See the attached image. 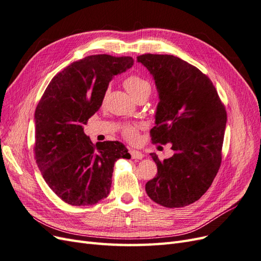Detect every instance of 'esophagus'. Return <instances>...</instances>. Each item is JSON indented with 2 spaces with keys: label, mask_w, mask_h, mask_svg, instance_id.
<instances>
[{
  "label": "esophagus",
  "mask_w": 261,
  "mask_h": 261,
  "mask_svg": "<svg viewBox=\"0 0 261 261\" xmlns=\"http://www.w3.org/2000/svg\"><path fill=\"white\" fill-rule=\"evenodd\" d=\"M130 155L133 159H142L143 157H144V154L139 152V150H136V149H130Z\"/></svg>",
  "instance_id": "1"
}]
</instances>
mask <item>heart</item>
<instances>
[{
    "mask_svg": "<svg viewBox=\"0 0 261 261\" xmlns=\"http://www.w3.org/2000/svg\"><path fill=\"white\" fill-rule=\"evenodd\" d=\"M123 86L134 99H138L141 96H149L152 93V87L149 82L141 78L140 75L132 74L123 81ZM139 129L138 124H127L121 130V134L124 140L130 143H136L139 140Z\"/></svg>",
    "mask_w": 261,
    "mask_h": 261,
    "instance_id": "heart-1",
    "label": "heart"
}]
</instances>
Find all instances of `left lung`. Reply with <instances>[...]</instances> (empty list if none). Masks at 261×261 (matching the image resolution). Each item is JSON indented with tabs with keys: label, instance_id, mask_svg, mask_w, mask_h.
I'll list each match as a JSON object with an SVG mask.
<instances>
[{
	"label": "left lung",
	"instance_id": "left-lung-1",
	"mask_svg": "<svg viewBox=\"0 0 261 261\" xmlns=\"http://www.w3.org/2000/svg\"><path fill=\"white\" fill-rule=\"evenodd\" d=\"M153 74L159 94L153 143H171L174 152L157 165L145 184L149 198L167 208L184 207L199 199L219 170L226 111L205 73L173 55L137 57Z\"/></svg>",
	"mask_w": 261,
	"mask_h": 261
}]
</instances>
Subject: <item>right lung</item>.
<instances>
[{
	"label": "right lung",
	"mask_w": 261,
	"mask_h": 261,
	"mask_svg": "<svg viewBox=\"0 0 261 261\" xmlns=\"http://www.w3.org/2000/svg\"><path fill=\"white\" fill-rule=\"evenodd\" d=\"M132 65L130 56H87L54 75L39 100L35 158L49 189L67 204L89 206L107 197L115 163L130 157L118 141L94 145L83 125L102 106L109 81Z\"/></svg>",
	"instance_id": "right-lung-1"
}]
</instances>
